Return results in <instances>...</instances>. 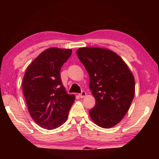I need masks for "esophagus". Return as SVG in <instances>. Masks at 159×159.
<instances>
[{
    "label": "esophagus",
    "instance_id": "obj_1",
    "mask_svg": "<svg viewBox=\"0 0 159 159\" xmlns=\"http://www.w3.org/2000/svg\"><path fill=\"white\" fill-rule=\"evenodd\" d=\"M79 95V97H80V98H85V97L86 93L85 92V91H82V92L80 93Z\"/></svg>",
    "mask_w": 159,
    "mask_h": 159
}]
</instances>
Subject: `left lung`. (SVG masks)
Here are the masks:
<instances>
[{
	"label": "left lung",
	"instance_id": "obj_1",
	"mask_svg": "<svg viewBox=\"0 0 159 159\" xmlns=\"http://www.w3.org/2000/svg\"><path fill=\"white\" fill-rule=\"evenodd\" d=\"M77 56L90 76L95 105L89 110L93 121L110 128L118 124L130 108L134 95V79L122 58L99 48H80Z\"/></svg>",
	"mask_w": 159,
	"mask_h": 159
}]
</instances>
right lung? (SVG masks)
Segmentation results:
<instances>
[{"instance_id": "obj_1", "label": "right lung", "mask_w": 159, "mask_h": 159, "mask_svg": "<svg viewBox=\"0 0 159 159\" xmlns=\"http://www.w3.org/2000/svg\"><path fill=\"white\" fill-rule=\"evenodd\" d=\"M72 53L71 49L51 48L29 64L22 89L29 114L38 125L53 130L66 122L75 95L66 93L60 69Z\"/></svg>"}]
</instances>
